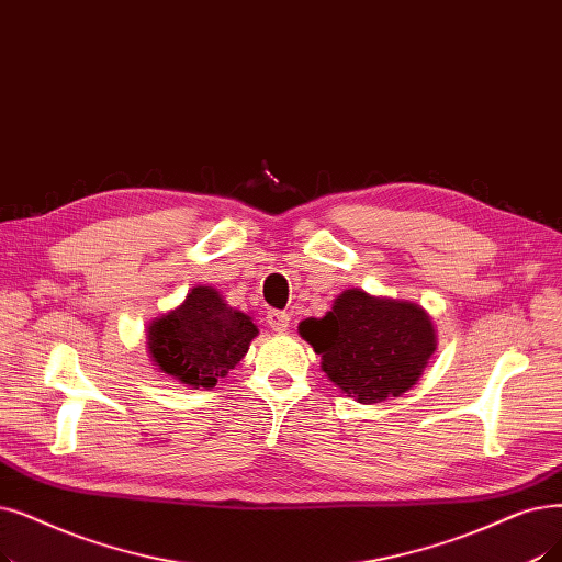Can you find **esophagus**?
Returning <instances> with one entry per match:
<instances>
[{
    "label": "esophagus",
    "mask_w": 562,
    "mask_h": 562,
    "mask_svg": "<svg viewBox=\"0 0 562 562\" xmlns=\"http://www.w3.org/2000/svg\"><path fill=\"white\" fill-rule=\"evenodd\" d=\"M266 324L273 333H284L289 328V314L280 310H268L266 312Z\"/></svg>",
    "instance_id": "obj_1"
}]
</instances>
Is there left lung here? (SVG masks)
Instances as JSON below:
<instances>
[{
	"instance_id": "left-lung-1",
	"label": "left lung",
	"mask_w": 562,
	"mask_h": 562,
	"mask_svg": "<svg viewBox=\"0 0 562 562\" xmlns=\"http://www.w3.org/2000/svg\"><path fill=\"white\" fill-rule=\"evenodd\" d=\"M301 337L322 356V370L347 397L376 404L416 385L436 351L429 312L411 301L345 289L322 319H305Z\"/></svg>"
}]
</instances>
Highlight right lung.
<instances>
[{
    "instance_id": "add662e5",
    "label": "right lung",
    "mask_w": 562,
    "mask_h": 562,
    "mask_svg": "<svg viewBox=\"0 0 562 562\" xmlns=\"http://www.w3.org/2000/svg\"><path fill=\"white\" fill-rule=\"evenodd\" d=\"M257 333L250 314L227 305L215 286L198 284L179 307L149 322L146 351L169 379L211 390L248 353Z\"/></svg>"
}]
</instances>
